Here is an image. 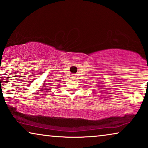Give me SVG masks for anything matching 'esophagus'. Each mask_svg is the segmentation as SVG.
Returning <instances> with one entry per match:
<instances>
[{
  "label": "esophagus",
  "mask_w": 148,
  "mask_h": 148,
  "mask_svg": "<svg viewBox=\"0 0 148 148\" xmlns=\"http://www.w3.org/2000/svg\"><path fill=\"white\" fill-rule=\"evenodd\" d=\"M72 77H75V75H72Z\"/></svg>",
  "instance_id": "obj_1"
}]
</instances>
